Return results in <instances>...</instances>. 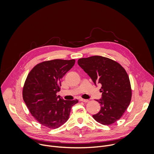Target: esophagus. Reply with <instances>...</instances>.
<instances>
[{
	"label": "esophagus",
	"mask_w": 154,
	"mask_h": 154,
	"mask_svg": "<svg viewBox=\"0 0 154 154\" xmlns=\"http://www.w3.org/2000/svg\"><path fill=\"white\" fill-rule=\"evenodd\" d=\"M80 101L83 102H85V103H87V102H89V100H88V99H81Z\"/></svg>",
	"instance_id": "1"
}]
</instances>
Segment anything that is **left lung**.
Returning a JSON list of instances; mask_svg holds the SVG:
<instances>
[{
	"mask_svg": "<svg viewBox=\"0 0 154 154\" xmlns=\"http://www.w3.org/2000/svg\"><path fill=\"white\" fill-rule=\"evenodd\" d=\"M78 64L92 79L102 85V98L96 100L100 111L93 118L103 125H110L119 120L129 105L131 90L125 70L116 61L102 56H92L78 60Z\"/></svg>",
	"mask_w": 154,
	"mask_h": 154,
	"instance_id": "left-lung-1",
	"label": "left lung"
}]
</instances>
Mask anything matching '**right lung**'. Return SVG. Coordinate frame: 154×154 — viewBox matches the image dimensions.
I'll return each instance as SVG.
<instances>
[{
  "mask_svg": "<svg viewBox=\"0 0 154 154\" xmlns=\"http://www.w3.org/2000/svg\"><path fill=\"white\" fill-rule=\"evenodd\" d=\"M75 60L56 59L36 65L27 75L23 97L29 112L41 125L57 128L68 121L72 106L79 101L65 100L57 96L61 79L75 64Z\"/></svg>",
  "mask_w": 154,
  "mask_h": 154,
  "instance_id": "1",
  "label": "right lung"
}]
</instances>
